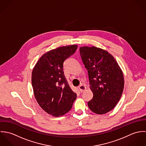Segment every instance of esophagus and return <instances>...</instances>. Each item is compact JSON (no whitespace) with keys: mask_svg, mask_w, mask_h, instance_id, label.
I'll return each mask as SVG.
<instances>
[{"mask_svg":"<svg viewBox=\"0 0 146 146\" xmlns=\"http://www.w3.org/2000/svg\"><path fill=\"white\" fill-rule=\"evenodd\" d=\"M78 88H79V90H80V91L81 93L83 92L86 89V87H85L84 85H82V84H81L80 85H79Z\"/></svg>","mask_w":146,"mask_h":146,"instance_id":"34e87169","label":"esophagus"}]
</instances>
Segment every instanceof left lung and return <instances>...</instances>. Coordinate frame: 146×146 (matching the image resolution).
Returning <instances> with one entry per match:
<instances>
[{
    "label": "left lung",
    "instance_id": "left-lung-1",
    "mask_svg": "<svg viewBox=\"0 0 146 146\" xmlns=\"http://www.w3.org/2000/svg\"><path fill=\"white\" fill-rule=\"evenodd\" d=\"M80 53L93 94L88 107L97 114L106 113L114 108L121 97L124 86L122 70L114 57L101 48L83 46Z\"/></svg>",
    "mask_w": 146,
    "mask_h": 146
}]
</instances>
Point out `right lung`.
<instances>
[{
	"label": "right lung",
	"instance_id": "1",
	"mask_svg": "<svg viewBox=\"0 0 146 146\" xmlns=\"http://www.w3.org/2000/svg\"><path fill=\"white\" fill-rule=\"evenodd\" d=\"M77 48V45H71L50 50L42 56L33 68L34 96L42 109L53 116L68 112L76 98L64 75L63 62Z\"/></svg>",
	"mask_w": 146,
	"mask_h": 146
}]
</instances>
